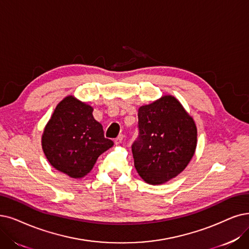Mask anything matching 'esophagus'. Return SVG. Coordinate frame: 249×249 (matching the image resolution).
<instances>
[{
    "label": "esophagus",
    "instance_id": "1",
    "mask_svg": "<svg viewBox=\"0 0 249 249\" xmlns=\"http://www.w3.org/2000/svg\"><path fill=\"white\" fill-rule=\"evenodd\" d=\"M123 140H124V135H119L117 138H115L114 143H115L116 145H119V144H121V143L123 142Z\"/></svg>",
    "mask_w": 249,
    "mask_h": 249
}]
</instances>
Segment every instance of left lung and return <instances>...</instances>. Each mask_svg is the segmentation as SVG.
<instances>
[{"instance_id": "left-lung-1", "label": "left lung", "mask_w": 249, "mask_h": 249, "mask_svg": "<svg viewBox=\"0 0 249 249\" xmlns=\"http://www.w3.org/2000/svg\"><path fill=\"white\" fill-rule=\"evenodd\" d=\"M139 137L132 145L134 164L143 180L160 185L181 174L192 159L197 128L174 96H162L138 110Z\"/></svg>"}]
</instances>
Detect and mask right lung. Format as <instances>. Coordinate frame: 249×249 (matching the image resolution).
<instances>
[{
	"label": "right lung",
	"instance_id": "right-lung-1",
	"mask_svg": "<svg viewBox=\"0 0 249 249\" xmlns=\"http://www.w3.org/2000/svg\"><path fill=\"white\" fill-rule=\"evenodd\" d=\"M113 146L93 116V107L67 96L59 103L42 136L44 153L57 171L81 178L92 171L98 157Z\"/></svg>",
	"mask_w": 249,
	"mask_h": 249
}]
</instances>
